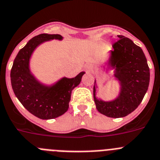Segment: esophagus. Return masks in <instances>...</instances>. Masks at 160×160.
Masks as SVG:
<instances>
[{
    "label": "esophagus",
    "mask_w": 160,
    "mask_h": 160,
    "mask_svg": "<svg viewBox=\"0 0 160 160\" xmlns=\"http://www.w3.org/2000/svg\"><path fill=\"white\" fill-rule=\"evenodd\" d=\"M94 66L92 65V64H87V65L85 66V69L87 72H93V70H94Z\"/></svg>",
    "instance_id": "1"
}]
</instances>
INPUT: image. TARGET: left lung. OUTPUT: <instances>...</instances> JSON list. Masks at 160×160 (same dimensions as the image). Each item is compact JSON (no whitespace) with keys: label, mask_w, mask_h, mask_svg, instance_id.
<instances>
[{"label":"left lung","mask_w":160,"mask_h":160,"mask_svg":"<svg viewBox=\"0 0 160 160\" xmlns=\"http://www.w3.org/2000/svg\"><path fill=\"white\" fill-rule=\"evenodd\" d=\"M108 66L115 69L114 77L119 80V96L112 101H103L96 96V83L93 87V97L98 112L112 118L124 117L136 110L143 100L150 81V70L144 53L140 47L128 37L118 35L112 45Z\"/></svg>","instance_id":"obj_1"}]
</instances>
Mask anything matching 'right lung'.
Wrapping results in <instances>:
<instances>
[{
	"instance_id": "add662e5",
	"label": "right lung",
	"mask_w": 160,
	"mask_h": 160,
	"mask_svg": "<svg viewBox=\"0 0 160 160\" xmlns=\"http://www.w3.org/2000/svg\"><path fill=\"white\" fill-rule=\"evenodd\" d=\"M62 40L59 34L42 33L32 38L21 48L13 61L10 77L12 90L30 113L42 119H54L64 114L69 107L72 91L79 85L84 72L74 78L64 77L55 84L46 86L34 77L29 60L37 46L51 40Z\"/></svg>"
}]
</instances>
